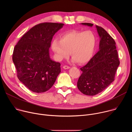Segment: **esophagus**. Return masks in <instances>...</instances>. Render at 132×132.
<instances>
[{
	"mask_svg": "<svg viewBox=\"0 0 132 132\" xmlns=\"http://www.w3.org/2000/svg\"><path fill=\"white\" fill-rule=\"evenodd\" d=\"M63 68L65 69H69V68H70V67L68 66L65 65V66H63Z\"/></svg>",
	"mask_w": 132,
	"mask_h": 132,
	"instance_id": "obj_1",
	"label": "esophagus"
}]
</instances>
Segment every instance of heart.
<instances>
[{"label":"heart","mask_w":132,"mask_h":132,"mask_svg":"<svg viewBox=\"0 0 132 132\" xmlns=\"http://www.w3.org/2000/svg\"><path fill=\"white\" fill-rule=\"evenodd\" d=\"M96 44V36L91 31L72 30L63 33L60 40H54L51 47L58 61L68 58L70 52L72 61L82 64L92 57Z\"/></svg>","instance_id":"obj_1"}]
</instances>
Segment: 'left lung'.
Returning <instances> with one entry per match:
<instances>
[{
    "label": "left lung",
    "mask_w": 132,
    "mask_h": 132,
    "mask_svg": "<svg viewBox=\"0 0 132 132\" xmlns=\"http://www.w3.org/2000/svg\"><path fill=\"white\" fill-rule=\"evenodd\" d=\"M92 27L93 24L81 23ZM100 41L99 51L84 67L77 82V87L83 94L95 96L106 89L114 80L120 65L114 39L102 27L96 26Z\"/></svg>",
    "instance_id": "left-lung-1"
}]
</instances>
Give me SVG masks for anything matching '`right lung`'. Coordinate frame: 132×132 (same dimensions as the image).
Masks as SVG:
<instances>
[{
	"mask_svg": "<svg viewBox=\"0 0 132 132\" xmlns=\"http://www.w3.org/2000/svg\"><path fill=\"white\" fill-rule=\"evenodd\" d=\"M64 24L44 22L26 33L15 45L12 61L17 77L31 91L36 93L48 90L61 72V64L52 61L49 48L55 33Z\"/></svg>",
	"mask_w": 132,
	"mask_h": 132,
	"instance_id": "1",
	"label": "right lung"
}]
</instances>
